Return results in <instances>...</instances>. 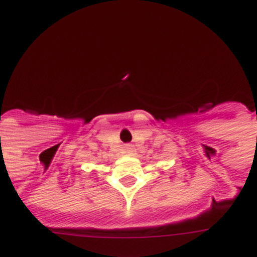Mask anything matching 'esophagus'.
I'll use <instances>...</instances> for the list:
<instances>
[{
    "label": "esophagus",
    "mask_w": 257,
    "mask_h": 257,
    "mask_svg": "<svg viewBox=\"0 0 257 257\" xmlns=\"http://www.w3.org/2000/svg\"><path fill=\"white\" fill-rule=\"evenodd\" d=\"M124 154L126 155H130L131 151H133V148H131V146H124Z\"/></svg>",
    "instance_id": "obj_1"
}]
</instances>
